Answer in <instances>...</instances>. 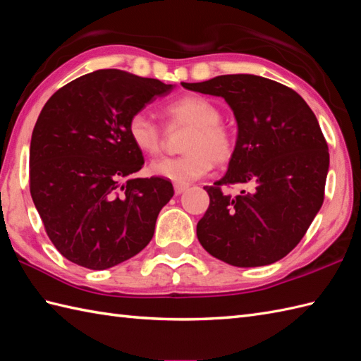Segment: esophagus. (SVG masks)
<instances>
[{"label":"esophagus","mask_w":361,"mask_h":361,"mask_svg":"<svg viewBox=\"0 0 361 361\" xmlns=\"http://www.w3.org/2000/svg\"><path fill=\"white\" fill-rule=\"evenodd\" d=\"M187 188H188V185H183V183H174V193L176 195H182Z\"/></svg>","instance_id":"obj_1"}]
</instances>
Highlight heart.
Instances as JSON below:
<instances>
[{"mask_svg":"<svg viewBox=\"0 0 361 361\" xmlns=\"http://www.w3.org/2000/svg\"><path fill=\"white\" fill-rule=\"evenodd\" d=\"M168 126H187L179 157L157 159L149 170L157 178L176 183L201 179L213 164H227L235 153V139L221 123V111L204 95L187 94L164 106ZM128 135L140 153L156 156L162 149V130L145 113H134L128 120Z\"/></svg>","mask_w":361,"mask_h":361,"instance_id":"1","label":"heart"}]
</instances>
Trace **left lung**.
Here are the masks:
<instances>
[{
  "label": "left lung",
  "mask_w": 361,
  "mask_h": 361,
  "mask_svg": "<svg viewBox=\"0 0 361 361\" xmlns=\"http://www.w3.org/2000/svg\"><path fill=\"white\" fill-rule=\"evenodd\" d=\"M190 91L222 97L238 123L228 170L214 185L197 239L230 266L259 267L292 252L324 201L329 151L315 114L298 92L252 74L182 83ZM247 190L231 198L222 185Z\"/></svg>",
  "instance_id": "left-lung-1"
}]
</instances>
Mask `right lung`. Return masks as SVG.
I'll list each match as a JSON object with an SVG mask.
<instances>
[{
    "mask_svg": "<svg viewBox=\"0 0 361 361\" xmlns=\"http://www.w3.org/2000/svg\"><path fill=\"white\" fill-rule=\"evenodd\" d=\"M171 90L156 78L99 69L46 102L30 140V196L47 236L71 262L105 270L153 238L174 190L156 176L130 179L143 156L128 120Z\"/></svg>",
    "mask_w": 361,
    "mask_h": 361,
    "instance_id": "right-lung-1",
    "label": "right lung"
}]
</instances>
